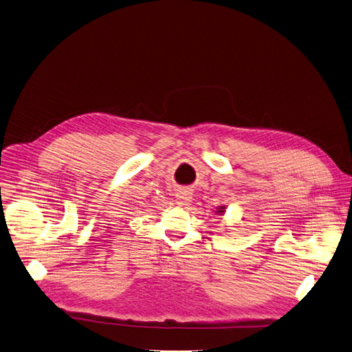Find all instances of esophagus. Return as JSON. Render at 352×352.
Wrapping results in <instances>:
<instances>
[{
	"instance_id": "34e87169",
	"label": "esophagus",
	"mask_w": 352,
	"mask_h": 352,
	"mask_svg": "<svg viewBox=\"0 0 352 352\" xmlns=\"http://www.w3.org/2000/svg\"><path fill=\"white\" fill-rule=\"evenodd\" d=\"M191 194H192V192H191L188 188H181V190H178L177 194H175L177 204H179V206H187V204L191 201V198H192Z\"/></svg>"
}]
</instances>
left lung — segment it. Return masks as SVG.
I'll return each instance as SVG.
<instances>
[{
	"instance_id": "8db88e82",
	"label": "left lung",
	"mask_w": 352,
	"mask_h": 352,
	"mask_svg": "<svg viewBox=\"0 0 352 352\" xmlns=\"http://www.w3.org/2000/svg\"><path fill=\"white\" fill-rule=\"evenodd\" d=\"M226 211V206H220L219 208H217V214H223Z\"/></svg>"
}]
</instances>
